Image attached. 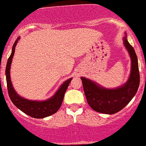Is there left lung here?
<instances>
[{"label": "left lung", "mask_w": 146, "mask_h": 146, "mask_svg": "<svg viewBox=\"0 0 146 146\" xmlns=\"http://www.w3.org/2000/svg\"><path fill=\"white\" fill-rule=\"evenodd\" d=\"M124 44L130 55L132 62L130 76L125 84L117 89H108L101 87L89 79L81 78L88 104L97 112L106 114L119 112L130 102L137 93L140 84L137 55L127 37L124 38Z\"/></svg>", "instance_id": "left-lung-1"}]
</instances>
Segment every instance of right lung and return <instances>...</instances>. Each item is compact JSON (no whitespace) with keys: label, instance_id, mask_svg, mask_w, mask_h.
I'll use <instances>...</instances> for the list:
<instances>
[{"label":"right lung","instance_id":"right-lung-1","mask_svg":"<svg viewBox=\"0 0 146 146\" xmlns=\"http://www.w3.org/2000/svg\"><path fill=\"white\" fill-rule=\"evenodd\" d=\"M19 37L14 42L12 47V52L9 58L8 59L7 64L6 68V82H7V89L9 98L12 101L14 106L24 112L27 115L35 119H42L55 113L59 110L63 101L64 95L68 89L69 84L71 81L72 78L67 80L59 88L58 91L55 93L54 95L50 99L45 101H33L24 99L17 94L14 89L10 79V68H11V61L14 57L15 52V46L17 44Z\"/></svg>","mask_w":146,"mask_h":146}]
</instances>
